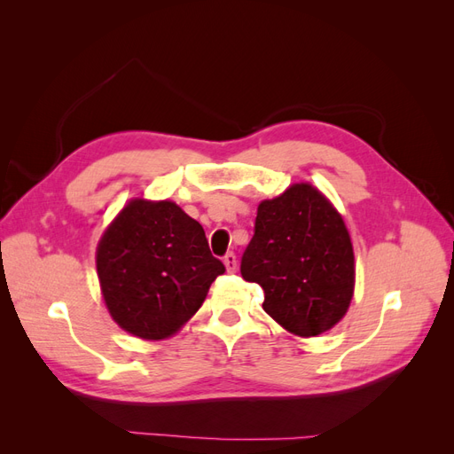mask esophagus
I'll return each mask as SVG.
<instances>
[{
    "label": "esophagus",
    "mask_w": 454,
    "mask_h": 454,
    "mask_svg": "<svg viewBox=\"0 0 454 454\" xmlns=\"http://www.w3.org/2000/svg\"><path fill=\"white\" fill-rule=\"evenodd\" d=\"M223 263L227 267V272H235L237 270V255L232 252H227L223 257Z\"/></svg>",
    "instance_id": "esophagus-1"
}]
</instances>
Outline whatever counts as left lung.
<instances>
[{"label":"left lung","mask_w":454,"mask_h":454,"mask_svg":"<svg viewBox=\"0 0 454 454\" xmlns=\"http://www.w3.org/2000/svg\"><path fill=\"white\" fill-rule=\"evenodd\" d=\"M240 274L263 287V309L284 329L316 337L347 314L354 252L340 214L310 184L287 187L257 206Z\"/></svg>","instance_id":"obj_1"}]
</instances>
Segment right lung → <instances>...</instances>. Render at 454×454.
<instances>
[{
	"mask_svg": "<svg viewBox=\"0 0 454 454\" xmlns=\"http://www.w3.org/2000/svg\"><path fill=\"white\" fill-rule=\"evenodd\" d=\"M102 295L125 332L159 340L174 335L204 303L225 267L204 229L170 200H130L96 250Z\"/></svg>",
	"mask_w": 454,
	"mask_h": 454,
	"instance_id": "add662e5",
	"label": "right lung"
}]
</instances>
